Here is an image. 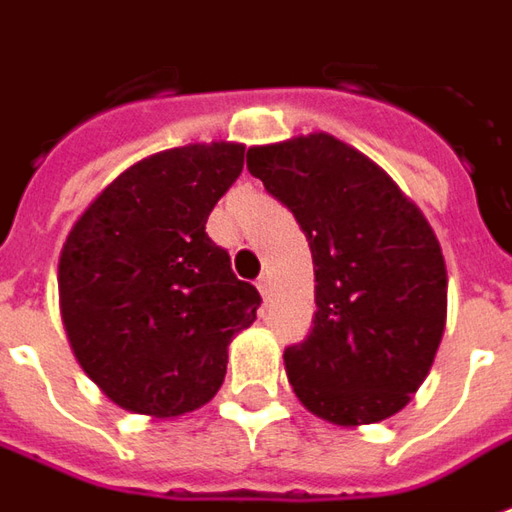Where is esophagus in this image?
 <instances>
[{"instance_id":"34e87169","label":"esophagus","mask_w":512,"mask_h":512,"mask_svg":"<svg viewBox=\"0 0 512 512\" xmlns=\"http://www.w3.org/2000/svg\"><path fill=\"white\" fill-rule=\"evenodd\" d=\"M257 291L263 293V299H271V277L268 274H263V277H257Z\"/></svg>"}]
</instances>
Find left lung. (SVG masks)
Segmentation results:
<instances>
[{
    "label": "left lung",
    "mask_w": 512,
    "mask_h": 512,
    "mask_svg": "<svg viewBox=\"0 0 512 512\" xmlns=\"http://www.w3.org/2000/svg\"><path fill=\"white\" fill-rule=\"evenodd\" d=\"M246 169L291 210L313 255V327L285 349L299 402L341 427L399 413L446 327V263L427 219L327 132L252 146Z\"/></svg>",
    "instance_id": "left-lung-1"
}]
</instances>
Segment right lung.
Listing matches in <instances>:
<instances>
[{
    "label": "right lung",
    "mask_w": 512,
    "mask_h": 512,
    "mask_svg": "<svg viewBox=\"0 0 512 512\" xmlns=\"http://www.w3.org/2000/svg\"><path fill=\"white\" fill-rule=\"evenodd\" d=\"M241 169V144L157 152L110 182L63 244L71 349L124 410L171 418L210 402L232 335L257 318V288L205 232Z\"/></svg>",
    "instance_id": "add662e5"
}]
</instances>
